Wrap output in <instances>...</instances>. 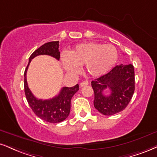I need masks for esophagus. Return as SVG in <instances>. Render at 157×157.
Wrapping results in <instances>:
<instances>
[{"label":"esophagus","instance_id":"34e87169","mask_svg":"<svg viewBox=\"0 0 157 157\" xmlns=\"http://www.w3.org/2000/svg\"><path fill=\"white\" fill-rule=\"evenodd\" d=\"M88 84H89V82H87V81H84V82H82L80 83V86H87Z\"/></svg>","mask_w":157,"mask_h":157}]
</instances>
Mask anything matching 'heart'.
Here are the masks:
<instances>
[{
  "instance_id": "b5f03b06",
  "label": "heart",
  "mask_w": 157,
  "mask_h": 157,
  "mask_svg": "<svg viewBox=\"0 0 157 157\" xmlns=\"http://www.w3.org/2000/svg\"><path fill=\"white\" fill-rule=\"evenodd\" d=\"M118 52L111 44H100L94 42L79 44L61 55L62 66L67 73L74 74L84 65V71L91 76L105 74L117 63Z\"/></svg>"
}]
</instances>
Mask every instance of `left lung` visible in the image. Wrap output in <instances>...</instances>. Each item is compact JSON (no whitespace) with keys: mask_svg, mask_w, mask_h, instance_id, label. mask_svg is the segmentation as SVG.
<instances>
[{"mask_svg":"<svg viewBox=\"0 0 157 157\" xmlns=\"http://www.w3.org/2000/svg\"><path fill=\"white\" fill-rule=\"evenodd\" d=\"M94 92V105L100 113L111 116L125 109L135 91V71L132 64L117 65L107 74L91 82ZM109 88L111 94L105 96Z\"/></svg>","mask_w":157,"mask_h":157,"instance_id":"8db88e82","label":"left lung"}]
</instances>
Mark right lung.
<instances>
[{
  "instance_id": "add662e5",
  "label": "right lung",
  "mask_w": 157,
  "mask_h": 157,
  "mask_svg": "<svg viewBox=\"0 0 157 157\" xmlns=\"http://www.w3.org/2000/svg\"><path fill=\"white\" fill-rule=\"evenodd\" d=\"M59 41H51L44 44L35 51L29 58L28 66L25 71L24 86L25 93L29 105L37 117L49 123H59L68 117L71 111V98L79 90L78 84L73 87H63L55 98L49 100L38 99L35 97L28 87L26 74L30 61L38 55H49L59 59L60 53L59 49Z\"/></svg>"
}]
</instances>
